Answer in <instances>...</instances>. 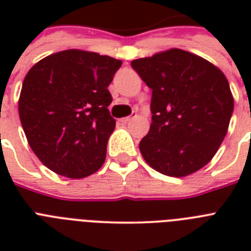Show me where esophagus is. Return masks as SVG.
Here are the masks:
<instances>
[{
    "label": "esophagus",
    "instance_id": "obj_1",
    "mask_svg": "<svg viewBox=\"0 0 251 251\" xmlns=\"http://www.w3.org/2000/svg\"><path fill=\"white\" fill-rule=\"evenodd\" d=\"M130 120H133V117H124V118H121V120H120V122H122V124H127Z\"/></svg>",
    "mask_w": 251,
    "mask_h": 251
}]
</instances>
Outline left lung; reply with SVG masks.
<instances>
[{"label":"left lung","mask_w":251,"mask_h":251,"mask_svg":"<svg viewBox=\"0 0 251 251\" xmlns=\"http://www.w3.org/2000/svg\"><path fill=\"white\" fill-rule=\"evenodd\" d=\"M152 90V122L139 143L150 167L171 177L199 171L228 131L233 96L220 69L182 49L131 61Z\"/></svg>","instance_id":"obj_1"}]
</instances>
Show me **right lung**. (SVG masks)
I'll use <instances>...</instances> for the list:
<instances>
[{
	"mask_svg": "<svg viewBox=\"0 0 251 251\" xmlns=\"http://www.w3.org/2000/svg\"><path fill=\"white\" fill-rule=\"evenodd\" d=\"M122 62L68 49L45 57L27 73L19 118L29 147L57 175L83 178L99 171L116 127L108 86Z\"/></svg>",
	"mask_w": 251,
	"mask_h": 251,
	"instance_id": "obj_1",
	"label": "right lung"
}]
</instances>
